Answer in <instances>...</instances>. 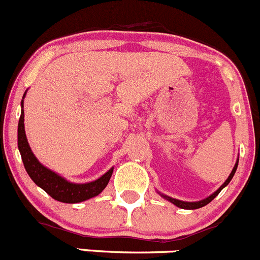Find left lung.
I'll return each instance as SVG.
<instances>
[{
    "mask_svg": "<svg viewBox=\"0 0 260 260\" xmlns=\"http://www.w3.org/2000/svg\"><path fill=\"white\" fill-rule=\"evenodd\" d=\"M238 164H239V158L237 159V164L234 165V167H233V171L230 172L229 177H228V179L225 180V182L222 183V185L220 186V187L217 188V190L215 191L214 193H211L210 196H208V198L203 199V200H200V201H182V200H177V199H174V198H170V196L165 195V193H161V192H158V191H157V192H158L159 195H161L162 198L165 199V200L170 201V203H172V204H174V205H176L177 208H181V209H186V210H195V209H200V208H203V206L208 205L209 203H211V201L214 200V199L216 198L217 195H219V192H220V191H221L222 188L225 187V186H228V183H229L230 181H232L233 176H234V175H235V171H237V169H238Z\"/></svg>",
    "mask_w": 260,
    "mask_h": 260,
    "instance_id": "left-lung-1",
    "label": "left lung"
}]
</instances>
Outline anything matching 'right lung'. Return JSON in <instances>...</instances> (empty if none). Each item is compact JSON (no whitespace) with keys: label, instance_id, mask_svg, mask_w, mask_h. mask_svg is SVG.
I'll return each instance as SVG.
<instances>
[{"label":"right lung","instance_id":"obj_1","mask_svg":"<svg viewBox=\"0 0 260 260\" xmlns=\"http://www.w3.org/2000/svg\"><path fill=\"white\" fill-rule=\"evenodd\" d=\"M25 96L26 91L22 96V101H21V117L18 119L17 128V146L18 151L21 153L23 166H25V170L28 176H30V179L39 187L43 188L46 193H49L52 199L60 201V203L77 204L89 200L94 196H98L108 185L114 167H112L109 171H107L99 179L85 183H75L70 182V181L60 176L59 174L44 166L36 158L34 152L31 151L27 138H26L25 124H23V118H25V114H23V99H25Z\"/></svg>","mask_w":260,"mask_h":260}]
</instances>
